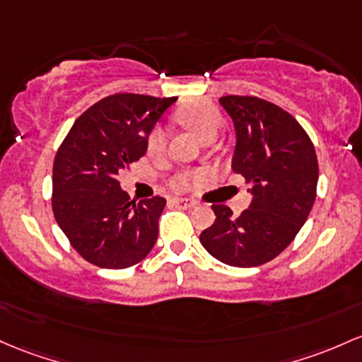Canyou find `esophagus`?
Here are the masks:
<instances>
[{"instance_id":"obj_1","label":"esophagus","mask_w":362,"mask_h":362,"mask_svg":"<svg viewBox=\"0 0 362 362\" xmlns=\"http://www.w3.org/2000/svg\"><path fill=\"white\" fill-rule=\"evenodd\" d=\"M172 202L175 206H178V208H184V209H190L197 204L196 201L189 199V197H173Z\"/></svg>"}]
</instances>
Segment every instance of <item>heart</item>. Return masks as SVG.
<instances>
[{
	"instance_id": "b5f03b06",
	"label": "heart",
	"mask_w": 362,
	"mask_h": 362,
	"mask_svg": "<svg viewBox=\"0 0 362 362\" xmlns=\"http://www.w3.org/2000/svg\"><path fill=\"white\" fill-rule=\"evenodd\" d=\"M175 118L185 125L190 132L196 134L202 142L208 139L216 137L218 130H220L223 117H221L220 110L209 101H190L182 105L180 108L175 111ZM166 144V134L163 129H154L148 137V153L151 156L161 154ZM202 173H182L173 178V189H185L190 180H199Z\"/></svg>"
}]
</instances>
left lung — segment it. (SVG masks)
<instances>
[{
	"mask_svg": "<svg viewBox=\"0 0 362 362\" xmlns=\"http://www.w3.org/2000/svg\"><path fill=\"white\" fill-rule=\"evenodd\" d=\"M235 129L232 170L251 184L252 201L239 216L213 204L214 223L199 235L221 263L252 268L296 239L316 199L317 160L311 139L280 106L254 96H223Z\"/></svg>",
	"mask_w": 362,
	"mask_h": 362,
	"instance_id": "left-lung-1",
	"label": "left lung"
}]
</instances>
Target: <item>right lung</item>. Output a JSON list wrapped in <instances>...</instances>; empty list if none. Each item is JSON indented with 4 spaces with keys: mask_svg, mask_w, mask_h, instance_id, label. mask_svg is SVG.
I'll use <instances>...</instances> for the list:
<instances>
[{
    "mask_svg": "<svg viewBox=\"0 0 362 362\" xmlns=\"http://www.w3.org/2000/svg\"><path fill=\"white\" fill-rule=\"evenodd\" d=\"M177 98L115 94L90 106L70 129L53 165V213L86 261L123 269L148 256L158 239L165 197L136 202L118 175L148 151V137Z\"/></svg>",
    "mask_w": 362,
    "mask_h": 362,
    "instance_id": "right-lung-1",
    "label": "right lung"
}]
</instances>
